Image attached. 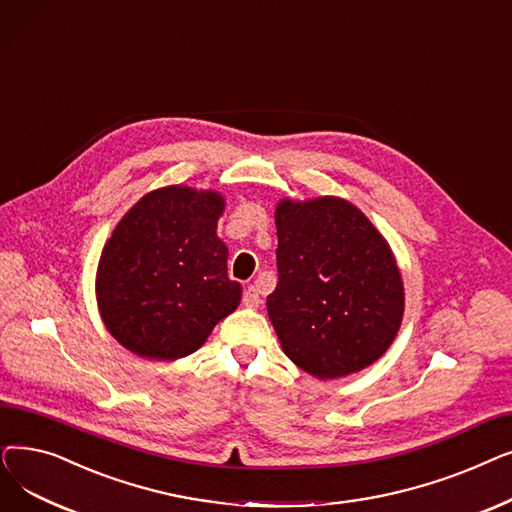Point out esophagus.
Segmentation results:
<instances>
[{
  "label": "esophagus",
  "instance_id": "1",
  "mask_svg": "<svg viewBox=\"0 0 512 512\" xmlns=\"http://www.w3.org/2000/svg\"><path fill=\"white\" fill-rule=\"evenodd\" d=\"M260 291L256 285H250L246 291H243V306L248 308H258L260 306Z\"/></svg>",
  "mask_w": 512,
  "mask_h": 512
}]
</instances>
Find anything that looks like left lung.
I'll return each instance as SVG.
<instances>
[{
  "label": "left lung",
  "instance_id": "8db88e82",
  "mask_svg": "<svg viewBox=\"0 0 512 512\" xmlns=\"http://www.w3.org/2000/svg\"><path fill=\"white\" fill-rule=\"evenodd\" d=\"M269 319L291 362L319 379L369 367L392 346L404 285L383 235L342 198L281 200Z\"/></svg>",
  "mask_w": 512,
  "mask_h": 512
}]
</instances>
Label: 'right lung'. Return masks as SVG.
Returning a JSON list of instances; mask_svg holds the SVG:
<instances>
[{
    "label": "right lung",
    "instance_id": "obj_1",
    "mask_svg": "<svg viewBox=\"0 0 512 512\" xmlns=\"http://www.w3.org/2000/svg\"><path fill=\"white\" fill-rule=\"evenodd\" d=\"M225 198L185 185L154 189L123 216L97 264L102 321L120 346L152 360L196 352L241 300L216 235Z\"/></svg>",
    "mask_w": 512,
    "mask_h": 512
}]
</instances>
